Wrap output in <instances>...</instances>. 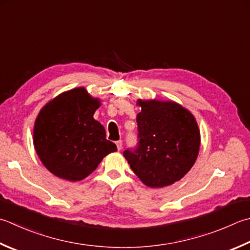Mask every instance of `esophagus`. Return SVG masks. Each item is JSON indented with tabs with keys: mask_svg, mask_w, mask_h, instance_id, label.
Masks as SVG:
<instances>
[{
	"mask_svg": "<svg viewBox=\"0 0 250 250\" xmlns=\"http://www.w3.org/2000/svg\"><path fill=\"white\" fill-rule=\"evenodd\" d=\"M116 145H117V149L120 150L122 148V141L121 140L120 141H117L116 142Z\"/></svg>",
	"mask_w": 250,
	"mask_h": 250,
	"instance_id": "1",
	"label": "esophagus"
}]
</instances>
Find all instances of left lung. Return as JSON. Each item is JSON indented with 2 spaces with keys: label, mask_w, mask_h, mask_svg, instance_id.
<instances>
[{
  "label": "left lung",
  "mask_w": 250,
  "mask_h": 250,
  "mask_svg": "<svg viewBox=\"0 0 250 250\" xmlns=\"http://www.w3.org/2000/svg\"><path fill=\"white\" fill-rule=\"evenodd\" d=\"M138 145L124 151L131 169L149 188L173 184L196 161L200 133L190 112L174 102L138 101Z\"/></svg>",
  "instance_id": "1"
}]
</instances>
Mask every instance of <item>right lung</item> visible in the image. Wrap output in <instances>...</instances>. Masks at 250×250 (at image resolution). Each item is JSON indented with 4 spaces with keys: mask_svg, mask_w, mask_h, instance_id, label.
<instances>
[{
    "mask_svg": "<svg viewBox=\"0 0 250 250\" xmlns=\"http://www.w3.org/2000/svg\"><path fill=\"white\" fill-rule=\"evenodd\" d=\"M100 101L77 87L43 107L34 124L33 144L39 158L56 177L80 181L96 169L106 155L117 150L93 118Z\"/></svg>",
    "mask_w": 250,
    "mask_h": 250,
    "instance_id": "add662e5",
    "label": "right lung"
}]
</instances>
